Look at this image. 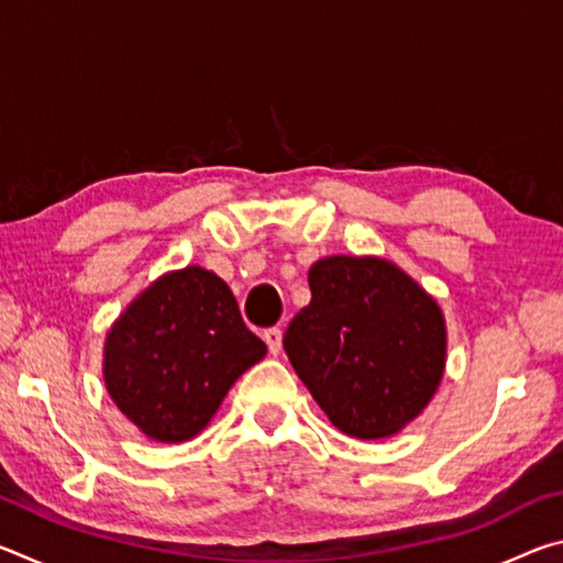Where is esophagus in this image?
Instances as JSON below:
<instances>
[{
	"instance_id": "34e87169",
	"label": "esophagus",
	"mask_w": 563,
	"mask_h": 563,
	"mask_svg": "<svg viewBox=\"0 0 563 563\" xmlns=\"http://www.w3.org/2000/svg\"><path fill=\"white\" fill-rule=\"evenodd\" d=\"M263 340H265V345H268L271 355H278L280 345H283V332H280V328H268V330H265V332H263Z\"/></svg>"
}]
</instances>
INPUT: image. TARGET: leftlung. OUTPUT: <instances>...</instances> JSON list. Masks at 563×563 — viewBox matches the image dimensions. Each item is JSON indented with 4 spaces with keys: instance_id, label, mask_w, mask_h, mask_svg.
I'll list each match as a JSON object with an SVG mask.
<instances>
[{
    "instance_id": "obj_1",
    "label": "left lung",
    "mask_w": 563,
    "mask_h": 563,
    "mask_svg": "<svg viewBox=\"0 0 563 563\" xmlns=\"http://www.w3.org/2000/svg\"><path fill=\"white\" fill-rule=\"evenodd\" d=\"M283 335L295 373L340 432L379 440L430 402L444 373L440 305L397 265L332 255Z\"/></svg>"
}]
</instances>
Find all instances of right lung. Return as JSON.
<instances>
[{
  "label": "right lung",
  "instance_id": "right-lung-1",
  "mask_svg": "<svg viewBox=\"0 0 563 563\" xmlns=\"http://www.w3.org/2000/svg\"><path fill=\"white\" fill-rule=\"evenodd\" d=\"M216 273H168L113 322L103 379L113 402L151 440L184 442L211 422L231 385L265 355Z\"/></svg>",
  "mask_w": 563,
  "mask_h": 563
}]
</instances>
